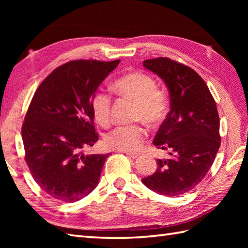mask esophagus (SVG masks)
Here are the masks:
<instances>
[{"label": "esophagus", "mask_w": 248, "mask_h": 248, "mask_svg": "<svg viewBox=\"0 0 248 248\" xmlns=\"http://www.w3.org/2000/svg\"><path fill=\"white\" fill-rule=\"evenodd\" d=\"M124 154H127V155L131 159H136V157H139V154H135V152H124Z\"/></svg>", "instance_id": "34e87169"}]
</instances>
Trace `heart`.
<instances>
[{
    "label": "heart",
    "mask_w": 248,
    "mask_h": 248,
    "mask_svg": "<svg viewBox=\"0 0 248 248\" xmlns=\"http://www.w3.org/2000/svg\"><path fill=\"white\" fill-rule=\"evenodd\" d=\"M113 91L120 96L136 102L135 118L143 119L149 124H159L166 117L168 100L165 93L156 88V83L144 72H130L117 78ZM110 97L108 93L97 91L91 100L93 117L100 124L107 125L110 120ZM147 136L140 124L119 125L104 136V145L121 151L138 150Z\"/></svg>",
    "instance_id": "obj_1"
}]
</instances>
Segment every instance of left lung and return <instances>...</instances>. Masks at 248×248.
Returning <instances> with one entry per match:
<instances>
[{"instance_id": "1", "label": "left lung", "mask_w": 248, "mask_h": 248, "mask_svg": "<svg viewBox=\"0 0 248 248\" xmlns=\"http://www.w3.org/2000/svg\"><path fill=\"white\" fill-rule=\"evenodd\" d=\"M146 69L164 81L170 110L154 140L170 151V159H157L155 173L141 179L151 191L165 196L187 193L202 182L220 146L217 103L198 73L167 57L146 60Z\"/></svg>"}]
</instances>
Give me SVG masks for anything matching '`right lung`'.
I'll list each match as a JSON object with an SVG mask.
<instances>
[{
    "instance_id": "right-lung-1",
    "label": "right lung",
    "mask_w": 248,
    "mask_h": 248,
    "mask_svg": "<svg viewBox=\"0 0 248 248\" xmlns=\"http://www.w3.org/2000/svg\"><path fill=\"white\" fill-rule=\"evenodd\" d=\"M119 62H66L31 99L22 125L25 162L41 189L60 202H78L98 186L109 154H83L99 139L91 100Z\"/></svg>"
}]
</instances>
